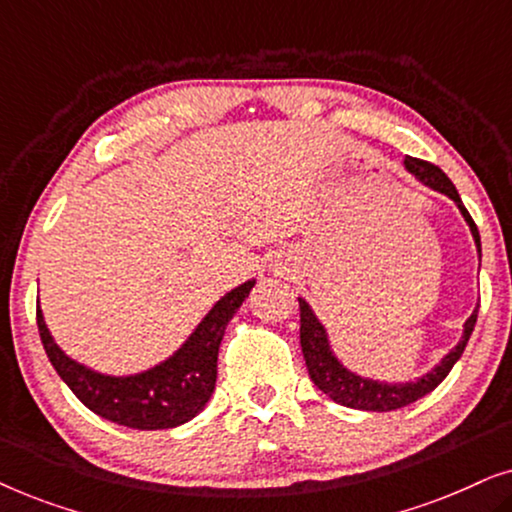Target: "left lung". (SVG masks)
Here are the masks:
<instances>
[{
	"label": "left lung",
	"mask_w": 512,
	"mask_h": 512,
	"mask_svg": "<svg viewBox=\"0 0 512 512\" xmlns=\"http://www.w3.org/2000/svg\"><path fill=\"white\" fill-rule=\"evenodd\" d=\"M403 163H405V170L415 174L424 186L447 195V198L459 207L461 216H464L468 228H471L478 256H482L478 226H475L471 214H468L464 202H461L457 188H454L450 177H447L440 167L426 163V160L405 156ZM298 305H300V347H303L305 366H307V373H310V380L314 382V387L324 391V394L328 398H333L335 403L345 405V408L368 410V412L398 410L419 401V398L426 394H431V391L436 389L447 375H450L454 363L461 359V354H464V349L468 345V338H471L475 328V321H478V307H475L471 317L466 319L464 333H461V340L457 342V347L450 349V352L440 359V363H436V366H433L426 375L417 377L415 382H382V380H370V377L356 375L354 370L342 366L338 356L333 354L331 340H328L324 324L317 319V314H314L310 303H307L305 298H298Z\"/></svg>",
	"instance_id": "left-lung-1"
}]
</instances>
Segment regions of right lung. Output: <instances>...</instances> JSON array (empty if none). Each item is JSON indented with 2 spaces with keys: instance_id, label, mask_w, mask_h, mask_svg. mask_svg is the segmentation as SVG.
<instances>
[{
  "instance_id": "add662e5",
  "label": "right lung",
  "mask_w": 512,
  "mask_h": 512,
  "mask_svg": "<svg viewBox=\"0 0 512 512\" xmlns=\"http://www.w3.org/2000/svg\"><path fill=\"white\" fill-rule=\"evenodd\" d=\"M254 284L256 279H249L216 300L170 359L135 375H104L67 356L48 331L41 307L37 326L48 361L88 410L128 429H174L200 415L212 398L223 333Z\"/></svg>"
}]
</instances>
